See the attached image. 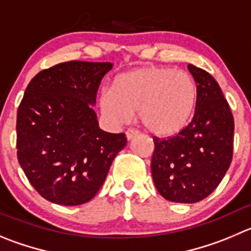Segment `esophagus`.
<instances>
[{"instance_id": "obj_1", "label": "esophagus", "mask_w": 251, "mask_h": 251, "mask_svg": "<svg viewBox=\"0 0 251 251\" xmlns=\"http://www.w3.org/2000/svg\"><path fill=\"white\" fill-rule=\"evenodd\" d=\"M137 135H139V132H137V131H135V130H127L126 131V139L128 140V141H130V140H132L133 137H136Z\"/></svg>"}]
</instances>
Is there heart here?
Returning a JSON list of instances; mask_svg holds the SVG:
<instances>
[{"label":"heart","mask_w":251,"mask_h":251,"mask_svg":"<svg viewBox=\"0 0 251 251\" xmlns=\"http://www.w3.org/2000/svg\"><path fill=\"white\" fill-rule=\"evenodd\" d=\"M198 89L187 72L168 67L135 68L112 81L100 95V109L114 124H126L137 110V120L156 136L178 133L189 123Z\"/></svg>","instance_id":"1"}]
</instances>
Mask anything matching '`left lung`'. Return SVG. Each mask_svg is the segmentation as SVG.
Instances as JSON below:
<instances>
[{
	"mask_svg": "<svg viewBox=\"0 0 251 251\" xmlns=\"http://www.w3.org/2000/svg\"><path fill=\"white\" fill-rule=\"evenodd\" d=\"M198 97L193 119L167 140L154 137L151 172L170 202L196 203L221 183L233 157L234 119L221 86L209 73L188 64Z\"/></svg>",
	"mask_w": 251,
	"mask_h": 251,
	"instance_id": "1",
	"label": "left lung"
}]
</instances>
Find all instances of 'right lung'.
Listing matches in <instances>:
<instances>
[{"label": "right lung", "instance_id": "1", "mask_svg": "<svg viewBox=\"0 0 251 251\" xmlns=\"http://www.w3.org/2000/svg\"><path fill=\"white\" fill-rule=\"evenodd\" d=\"M109 62L60 63L28 84L17 112V157L29 183L47 201L79 205L93 200L125 133L99 127L93 106Z\"/></svg>", "mask_w": 251, "mask_h": 251}]
</instances>
